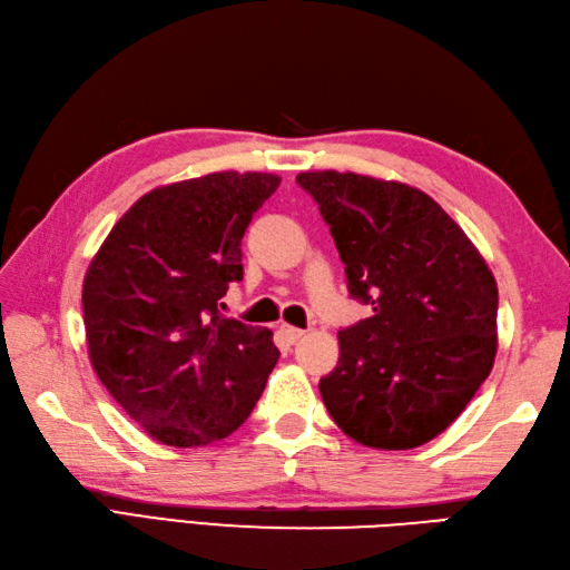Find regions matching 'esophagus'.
<instances>
[{"label": "esophagus", "mask_w": 570, "mask_h": 570, "mask_svg": "<svg viewBox=\"0 0 570 570\" xmlns=\"http://www.w3.org/2000/svg\"><path fill=\"white\" fill-rule=\"evenodd\" d=\"M282 333H284V338H286L288 343H296V341H301V338L306 336V331H304V328L288 326V323H282Z\"/></svg>", "instance_id": "obj_1"}]
</instances>
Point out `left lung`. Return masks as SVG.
<instances>
[{"instance_id": "8db88e82", "label": "left lung", "mask_w": 570, "mask_h": 570, "mask_svg": "<svg viewBox=\"0 0 570 570\" xmlns=\"http://www.w3.org/2000/svg\"><path fill=\"white\" fill-rule=\"evenodd\" d=\"M353 298L373 316L338 331L318 390L333 422L373 450H412L462 415L497 358V278L430 195L383 177L306 170Z\"/></svg>"}]
</instances>
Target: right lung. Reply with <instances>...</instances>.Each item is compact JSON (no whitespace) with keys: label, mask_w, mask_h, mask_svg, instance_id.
I'll return each instance as SVG.
<instances>
[{"label":"right lung","mask_w":570,"mask_h":570,"mask_svg":"<svg viewBox=\"0 0 570 570\" xmlns=\"http://www.w3.org/2000/svg\"><path fill=\"white\" fill-rule=\"evenodd\" d=\"M278 183L227 170L155 187L88 264V358L126 415L167 448L239 430L278 361L269 328L219 314L242 278L244 232Z\"/></svg>","instance_id":"obj_1"}]
</instances>
